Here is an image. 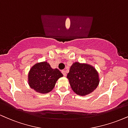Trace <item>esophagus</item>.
Listing matches in <instances>:
<instances>
[{
    "mask_svg": "<svg viewBox=\"0 0 128 128\" xmlns=\"http://www.w3.org/2000/svg\"><path fill=\"white\" fill-rule=\"evenodd\" d=\"M61 72H62V73L63 76H66V75H67V73H66V70H62V71H61Z\"/></svg>",
    "mask_w": 128,
    "mask_h": 128,
    "instance_id": "1",
    "label": "esophagus"
}]
</instances>
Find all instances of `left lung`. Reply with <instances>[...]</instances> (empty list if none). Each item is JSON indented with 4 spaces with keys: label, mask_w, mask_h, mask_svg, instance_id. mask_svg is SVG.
<instances>
[{
    "label": "left lung",
    "mask_w": 128,
    "mask_h": 128,
    "mask_svg": "<svg viewBox=\"0 0 128 128\" xmlns=\"http://www.w3.org/2000/svg\"><path fill=\"white\" fill-rule=\"evenodd\" d=\"M67 78L73 91L81 96L91 93L98 86L100 81L94 67L78 62L71 66Z\"/></svg>",
    "instance_id": "obj_1"
}]
</instances>
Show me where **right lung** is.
<instances>
[{
  "label": "right lung",
  "instance_id": "obj_1",
  "mask_svg": "<svg viewBox=\"0 0 128 128\" xmlns=\"http://www.w3.org/2000/svg\"><path fill=\"white\" fill-rule=\"evenodd\" d=\"M62 76L58 69L52 68L47 62L37 63L29 72L28 84L36 92L46 94L51 91L57 80Z\"/></svg>",
  "mask_w": 128,
  "mask_h": 128
}]
</instances>
